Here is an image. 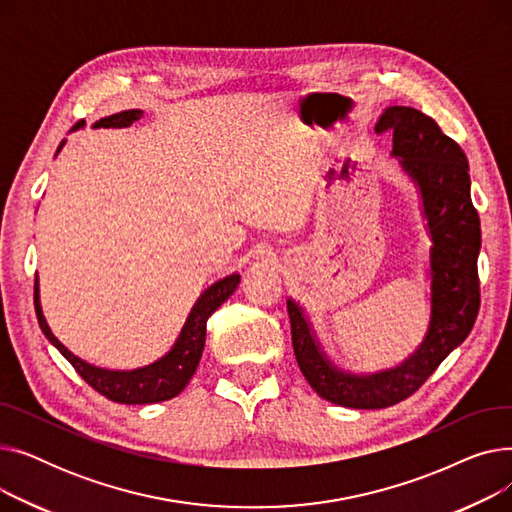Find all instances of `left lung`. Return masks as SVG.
<instances>
[{"label":"left lung","mask_w":512,"mask_h":512,"mask_svg":"<svg viewBox=\"0 0 512 512\" xmlns=\"http://www.w3.org/2000/svg\"><path fill=\"white\" fill-rule=\"evenodd\" d=\"M394 130L392 157L415 184L429 247V321L415 351L390 369L353 373L338 367L321 346L309 315L288 297L292 346L309 386L334 405L386 409L411 396L463 344L479 311V215L471 203L463 149L415 107L390 105L375 132Z\"/></svg>","instance_id":"8db88e82"}]
</instances>
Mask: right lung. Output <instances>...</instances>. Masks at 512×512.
Segmentation results:
<instances>
[{
	"mask_svg": "<svg viewBox=\"0 0 512 512\" xmlns=\"http://www.w3.org/2000/svg\"><path fill=\"white\" fill-rule=\"evenodd\" d=\"M143 118V110H124L120 114L105 116L93 124V128H126ZM85 126V120H80L72 130ZM66 141L60 143L56 155L62 151ZM240 282V274H230L218 282H213L209 288L201 292V297L188 313L184 326L174 340L170 351L159 357L157 361L137 367V369H103L91 365L70 353L68 348L53 336L51 328L47 326V319L43 315L41 297H39V278H35V313L39 319V326L45 338L58 348V351L68 359V363L78 371L91 388H95L105 398H110L120 405H151V402L170 400L178 396L186 384L191 382L193 373L203 355L205 334H207V319L209 315L220 309V305L230 297Z\"/></svg>",
	"mask_w": 512,
	"mask_h": 512,
	"instance_id": "1",
	"label": "right lung"
}]
</instances>
